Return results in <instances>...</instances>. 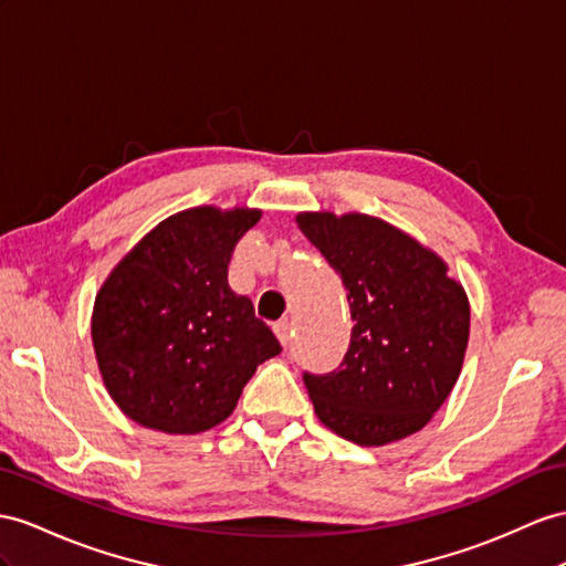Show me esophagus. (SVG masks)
Instances as JSON below:
<instances>
[{
  "label": "esophagus",
  "instance_id": "34e87169",
  "mask_svg": "<svg viewBox=\"0 0 566 566\" xmlns=\"http://www.w3.org/2000/svg\"><path fill=\"white\" fill-rule=\"evenodd\" d=\"M274 335H277V339L286 346L289 342H292V323H289V321L274 323Z\"/></svg>",
  "mask_w": 566,
  "mask_h": 566
}]
</instances>
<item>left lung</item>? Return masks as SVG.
<instances>
[{"instance_id":"left-lung-1","label":"left lung","mask_w":566,"mask_h":566,"mask_svg":"<svg viewBox=\"0 0 566 566\" xmlns=\"http://www.w3.org/2000/svg\"><path fill=\"white\" fill-rule=\"evenodd\" d=\"M296 222L342 277L354 321L342 364L303 373L317 418L366 447L421 430L461 373L463 289L438 255L378 217L303 212Z\"/></svg>"}]
</instances>
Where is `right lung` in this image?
<instances>
[{"instance_id": "1", "label": "right lung", "mask_w": 566, "mask_h": 566, "mask_svg": "<svg viewBox=\"0 0 566 566\" xmlns=\"http://www.w3.org/2000/svg\"><path fill=\"white\" fill-rule=\"evenodd\" d=\"M258 210L193 208L157 224L99 289L93 346L107 392L132 421L202 432L234 411L282 346L249 296L227 284Z\"/></svg>"}]
</instances>
